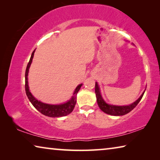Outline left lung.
<instances>
[{
  "instance_id": "obj_1",
  "label": "left lung",
  "mask_w": 160,
  "mask_h": 160,
  "mask_svg": "<svg viewBox=\"0 0 160 160\" xmlns=\"http://www.w3.org/2000/svg\"><path fill=\"white\" fill-rule=\"evenodd\" d=\"M145 91L143 92L141 96H140L135 102L132 103V104L127 105V106H116V105L107 104V103H106V102L103 99L101 95V92H100L98 83L95 82V94L97 97V104H98L99 107L102 112L107 113V114L112 116H123L129 113L130 112H131V111L137 106L140 100H141L143 94L145 93Z\"/></svg>"
}]
</instances>
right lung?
Returning a JSON list of instances; mask_svg holds the SVG:
<instances>
[{
  "label": "right lung",
  "instance_id": "1",
  "mask_svg": "<svg viewBox=\"0 0 160 160\" xmlns=\"http://www.w3.org/2000/svg\"><path fill=\"white\" fill-rule=\"evenodd\" d=\"M34 51L32 53L31 58L29 59L28 66H27L25 71V91L27 96H28L29 100L32 103V104L33 105L40 113H42V114L48 116V117H61V116H67L68 114L71 113L74 109L75 104H76V95L78 91L80 90L81 86L82 85V84H80V85H78L77 88H75L73 93V96L71 97V99L67 102L63 103V104L54 105L45 104V103L38 101V100L32 95L30 91H29L28 78L29 68L32 63V58L34 57Z\"/></svg>",
  "mask_w": 160,
  "mask_h": 160
}]
</instances>
